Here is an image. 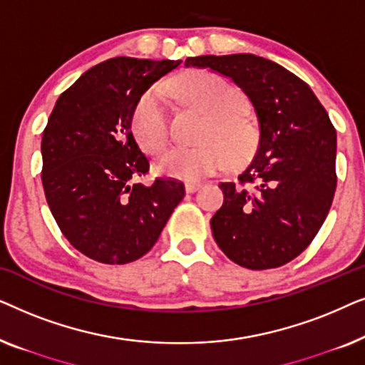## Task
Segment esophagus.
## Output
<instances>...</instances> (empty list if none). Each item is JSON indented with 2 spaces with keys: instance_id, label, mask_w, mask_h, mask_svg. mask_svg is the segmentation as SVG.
Listing matches in <instances>:
<instances>
[{
  "instance_id": "esophagus-1",
  "label": "esophagus",
  "mask_w": 365,
  "mask_h": 365,
  "mask_svg": "<svg viewBox=\"0 0 365 365\" xmlns=\"http://www.w3.org/2000/svg\"><path fill=\"white\" fill-rule=\"evenodd\" d=\"M199 187H201V184H199V182H186V184H184V189H186V192H194V191H197Z\"/></svg>"
}]
</instances>
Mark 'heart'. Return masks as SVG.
Wrapping results in <instances>:
<instances>
[{
    "instance_id": "1",
    "label": "heart",
    "mask_w": 365,
    "mask_h": 365,
    "mask_svg": "<svg viewBox=\"0 0 365 365\" xmlns=\"http://www.w3.org/2000/svg\"><path fill=\"white\" fill-rule=\"evenodd\" d=\"M178 96L186 106L206 114L201 139L192 148H173L159 161V171L182 181H199L222 171L229 158L246 163L257 151L261 129L257 119L241 104L232 84L212 71L194 69L171 79L164 88H151L139 98L133 113V131L139 146L149 154H161L171 141L166 94Z\"/></svg>"
}]
</instances>
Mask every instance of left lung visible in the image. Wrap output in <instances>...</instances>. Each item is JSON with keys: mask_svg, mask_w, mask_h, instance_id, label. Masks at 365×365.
<instances>
[{"mask_svg": "<svg viewBox=\"0 0 365 365\" xmlns=\"http://www.w3.org/2000/svg\"><path fill=\"white\" fill-rule=\"evenodd\" d=\"M186 66L229 76L256 108L261 141L237 182H221L211 217L221 251L262 271L296 259L317 236L337 186L336 129L312 89L277 63L254 54L187 58Z\"/></svg>", "mask_w": 365, "mask_h": 365, "instance_id": "left-lung-1", "label": "left lung"}]
</instances>
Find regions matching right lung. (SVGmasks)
<instances>
[{"instance_id":"right-lung-1","label":"right lung","mask_w":365,"mask_h":365,"mask_svg":"<svg viewBox=\"0 0 365 365\" xmlns=\"http://www.w3.org/2000/svg\"><path fill=\"white\" fill-rule=\"evenodd\" d=\"M181 61L119 56L88 69L54 104L43 131L46 202L69 244L96 262L138 261L156 244L184 184L143 186L148 158L131 133L143 93Z\"/></svg>"}]
</instances>
